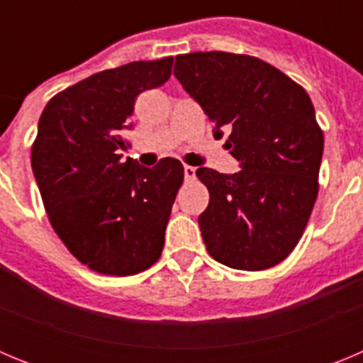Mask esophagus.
Wrapping results in <instances>:
<instances>
[{"label": "esophagus", "mask_w": 363, "mask_h": 363, "mask_svg": "<svg viewBox=\"0 0 363 363\" xmlns=\"http://www.w3.org/2000/svg\"><path fill=\"white\" fill-rule=\"evenodd\" d=\"M184 172H185V179H187V182H191V179L196 178V169H194V167L185 165Z\"/></svg>", "instance_id": "34e87169"}]
</instances>
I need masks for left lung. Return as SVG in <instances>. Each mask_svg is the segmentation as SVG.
Instances as JSON below:
<instances>
[{
	"instance_id": "8db88e82",
	"label": "left lung",
	"mask_w": 363,
	"mask_h": 363,
	"mask_svg": "<svg viewBox=\"0 0 363 363\" xmlns=\"http://www.w3.org/2000/svg\"><path fill=\"white\" fill-rule=\"evenodd\" d=\"M174 76L242 162L234 174L196 171L211 196L198 218L207 251L240 271L281 264L320 189L323 133L309 94L264 60L221 50L179 54Z\"/></svg>"
}]
</instances>
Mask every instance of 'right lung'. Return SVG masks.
Returning a JSON list of instances; mask_svg holds the SVG:
<instances>
[{
  "mask_svg": "<svg viewBox=\"0 0 363 363\" xmlns=\"http://www.w3.org/2000/svg\"><path fill=\"white\" fill-rule=\"evenodd\" d=\"M174 57L96 72L43 108L30 163L54 233L91 271L130 277L162 256L184 165L121 160L134 101L171 78Z\"/></svg>",
  "mask_w": 363,
  "mask_h": 363,
  "instance_id": "1",
  "label": "right lung"
}]
</instances>
